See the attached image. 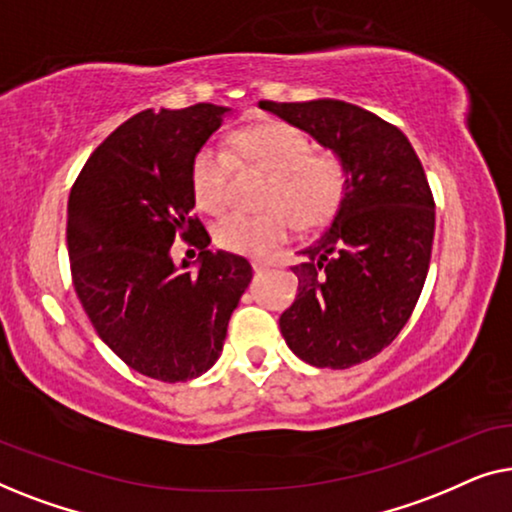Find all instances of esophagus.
<instances>
[{
  "mask_svg": "<svg viewBox=\"0 0 512 512\" xmlns=\"http://www.w3.org/2000/svg\"><path fill=\"white\" fill-rule=\"evenodd\" d=\"M251 268H254L256 272H263V270L272 268V263H268V261H251Z\"/></svg>",
  "mask_w": 512,
  "mask_h": 512,
  "instance_id": "34e87169",
  "label": "esophagus"
}]
</instances>
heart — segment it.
<instances>
[{"label": "heart", "mask_w": 512, "mask_h": 512, "mask_svg": "<svg viewBox=\"0 0 512 512\" xmlns=\"http://www.w3.org/2000/svg\"><path fill=\"white\" fill-rule=\"evenodd\" d=\"M233 156L205 144L191 160V191L198 207L221 214L230 202V179L236 158L270 172L263 188L261 214H230L214 228L221 249L244 256H268L289 240L296 226L314 230L326 226L345 200L349 172L335 151H312L303 130L282 121L251 125L237 132Z\"/></svg>", "instance_id": "heart-1"}]
</instances>
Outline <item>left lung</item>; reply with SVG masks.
Returning a JSON list of instances; mask_svg holds the SVG:
<instances>
[{
	"label": "left lung",
	"instance_id": "1",
	"mask_svg": "<svg viewBox=\"0 0 512 512\" xmlns=\"http://www.w3.org/2000/svg\"><path fill=\"white\" fill-rule=\"evenodd\" d=\"M347 163L345 200L293 265L298 293L279 317L286 345L317 368L373 359L408 324L431 263L436 202L396 125L342 100L258 102Z\"/></svg>",
	"mask_w": 512,
	"mask_h": 512
}]
</instances>
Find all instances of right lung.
Returning <instances> with one entry per match:
<instances>
[{
	"instance_id": "add662e5",
	"label": "right lung",
	"mask_w": 512,
	"mask_h": 512,
	"mask_svg": "<svg viewBox=\"0 0 512 512\" xmlns=\"http://www.w3.org/2000/svg\"><path fill=\"white\" fill-rule=\"evenodd\" d=\"M226 111L200 102L132 116L97 146L69 193L76 296L104 345L153 380L186 382L212 368L251 282L247 258L209 251L191 214V160ZM174 239L201 249L198 273L173 265Z\"/></svg>"
}]
</instances>
